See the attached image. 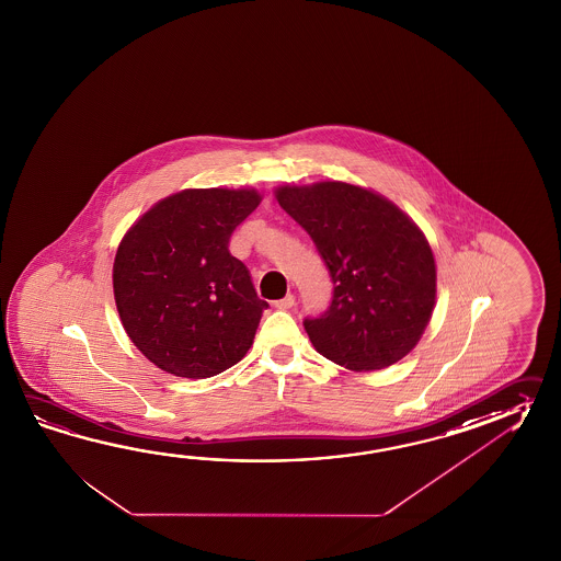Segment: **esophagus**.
<instances>
[{
  "instance_id": "esophagus-1",
  "label": "esophagus",
  "mask_w": 561,
  "mask_h": 561,
  "mask_svg": "<svg viewBox=\"0 0 561 561\" xmlns=\"http://www.w3.org/2000/svg\"><path fill=\"white\" fill-rule=\"evenodd\" d=\"M294 304H296V298L291 294H287L286 298L277 299L274 306L277 310H289Z\"/></svg>"
}]
</instances>
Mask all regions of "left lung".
<instances>
[{"label": "left lung", "instance_id": "8db88e82", "mask_svg": "<svg viewBox=\"0 0 561 561\" xmlns=\"http://www.w3.org/2000/svg\"><path fill=\"white\" fill-rule=\"evenodd\" d=\"M275 199L308 231L334 284L330 308L304 320L313 348L356 373L404 358L435 308L423 231L382 195L340 181L277 187Z\"/></svg>", "mask_w": 561, "mask_h": 561}]
</instances>
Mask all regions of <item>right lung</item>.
<instances>
[{
	"label": "right lung",
	"instance_id": "add662e5",
	"mask_svg": "<svg viewBox=\"0 0 561 561\" xmlns=\"http://www.w3.org/2000/svg\"><path fill=\"white\" fill-rule=\"evenodd\" d=\"M260 201L255 188H185L123 237L113 267L116 310L133 344L164 373L209 378L253 344L267 301L229 253V239Z\"/></svg>",
	"mask_w": 561,
	"mask_h": 561
}]
</instances>
